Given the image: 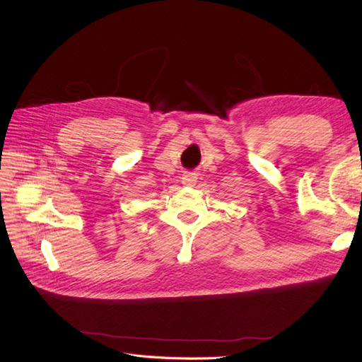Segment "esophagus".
<instances>
[{"instance_id":"esophagus-1","label":"esophagus","mask_w":362,"mask_h":362,"mask_svg":"<svg viewBox=\"0 0 362 362\" xmlns=\"http://www.w3.org/2000/svg\"><path fill=\"white\" fill-rule=\"evenodd\" d=\"M196 180H198V178H196L194 173H184L182 178H181L182 184L187 185V187H193V185L196 184Z\"/></svg>"}]
</instances>
